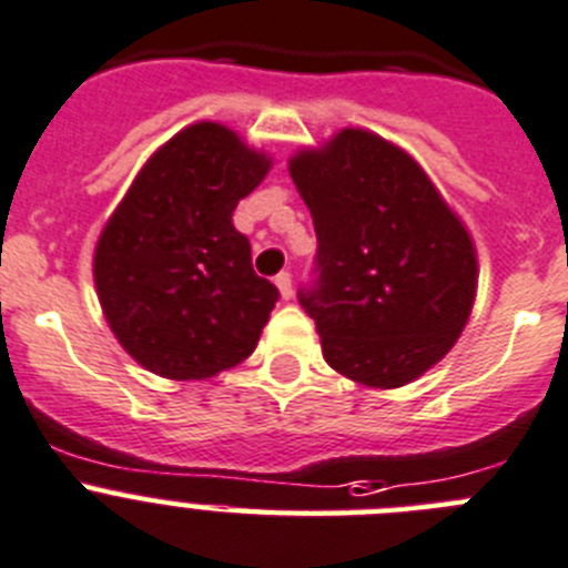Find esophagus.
<instances>
[{"label":"esophagus","instance_id":"1","mask_svg":"<svg viewBox=\"0 0 568 568\" xmlns=\"http://www.w3.org/2000/svg\"><path fill=\"white\" fill-rule=\"evenodd\" d=\"M274 283H277L280 296H283V300H291V296H294V283H291V274L288 272H280L277 277H274Z\"/></svg>","mask_w":568,"mask_h":568}]
</instances>
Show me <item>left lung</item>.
Instances as JSON below:
<instances>
[{
    "mask_svg": "<svg viewBox=\"0 0 568 568\" xmlns=\"http://www.w3.org/2000/svg\"><path fill=\"white\" fill-rule=\"evenodd\" d=\"M291 179L316 230L300 305L336 373L375 389L420 378L454 347L476 296V248L420 164L364 129L300 151Z\"/></svg>",
    "mask_w": 568,
    "mask_h": 568,
    "instance_id": "obj_1",
    "label": "left lung"
}]
</instances>
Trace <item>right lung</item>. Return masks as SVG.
Returning <instances> with one entry per match:
<instances>
[{
    "label": "right lung",
    "instance_id": "1",
    "mask_svg": "<svg viewBox=\"0 0 568 568\" xmlns=\"http://www.w3.org/2000/svg\"><path fill=\"white\" fill-rule=\"evenodd\" d=\"M268 168L226 125H187L148 159L100 232V305L151 373L204 381L257 347L280 291L254 274L232 212Z\"/></svg>",
    "mask_w": 568,
    "mask_h": 568
}]
</instances>
